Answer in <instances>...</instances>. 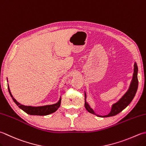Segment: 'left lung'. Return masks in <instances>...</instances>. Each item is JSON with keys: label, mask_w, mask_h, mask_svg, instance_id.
Masks as SVG:
<instances>
[{"label": "left lung", "mask_w": 146, "mask_h": 146, "mask_svg": "<svg viewBox=\"0 0 146 146\" xmlns=\"http://www.w3.org/2000/svg\"><path fill=\"white\" fill-rule=\"evenodd\" d=\"M134 68H133V74L132 80L131 81L130 85L129 88L127 91V92L125 93L123 96L121 97V98L119 100L118 102H116V103L113 104L111 107V110L110 113L107 115L104 116H101L99 115H97L96 113L94 112V110L90 106V105L88 104V102L86 101L87 96L86 93L85 92V108L88 112L94 114V115H96L97 116L99 117H110L115 116L117 114H118L123 110L125 108H126L128 105L133 100V98L135 96V94L137 92L138 88V78H137V73H138V67L137 65L136 62L134 63Z\"/></svg>", "instance_id": "left-lung-1"}]
</instances>
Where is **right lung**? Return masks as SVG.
I'll return each instance as SVG.
<instances>
[{
    "label": "right lung",
    "mask_w": 146,
    "mask_h": 146,
    "mask_svg": "<svg viewBox=\"0 0 146 146\" xmlns=\"http://www.w3.org/2000/svg\"><path fill=\"white\" fill-rule=\"evenodd\" d=\"M9 92L11 98H12L14 102H15L16 104L23 111H24L25 113H27L28 115H38V116H45L50 115L51 113H53L58 110L59 108L60 105H61V99L60 98L59 101L56 104H51V105H46V106H24L21 104L19 103V102L16 101V100L13 98L12 94H11V90L9 85H7Z\"/></svg>",
    "instance_id": "right-lung-1"
}]
</instances>
